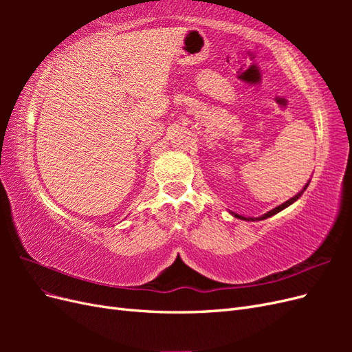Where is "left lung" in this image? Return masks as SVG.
<instances>
[{
    "label": "left lung",
    "mask_w": 352,
    "mask_h": 352,
    "mask_svg": "<svg viewBox=\"0 0 352 352\" xmlns=\"http://www.w3.org/2000/svg\"><path fill=\"white\" fill-rule=\"evenodd\" d=\"M308 184L310 182H307L305 184V186L300 190V192H298L295 197H292L291 199H287L286 202H283V204H280V206H278L276 208H273V210H270V211H267L265 212V214H263V216H260V217H243V216H239V214H236V212H230V214L233 216V217H236V219H241V220H247V221H255V220H264V219H267V217H272V216H274V214H278L279 211H282V210H285L286 207H289L291 204H294V202L300 198L302 194H304V190L307 189V186H308Z\"/></svg>",
    "instance_id": "obj_1"
}]
</instances>
